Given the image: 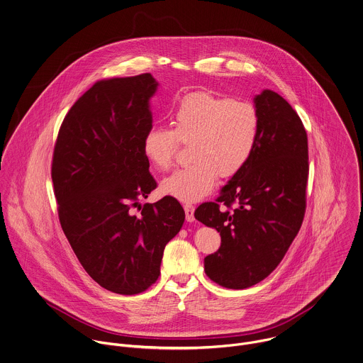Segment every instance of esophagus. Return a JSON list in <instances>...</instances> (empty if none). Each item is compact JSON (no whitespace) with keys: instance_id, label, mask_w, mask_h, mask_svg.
<instances>
[{"instance_id":"1","label":"esophagus","mask_w":363,"mask_h":363,"mask_svg":"<svg viewBox=\"0 0 363 363\" xmlns=\"http://www.w3.org/2000/svg\"><path fill=\"white\" fill-rule=\"evenodd\" d=\"M184 208H185V216H186V220L189 221V223H192V221H195V207L192 206V204H189V203H186L185 206H184Z\"/></svg>"}]
</instances>
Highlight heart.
<instances>
[{"label":"heart","mask_w":363,"mask_h":363,"mask_svg":"<svg viewBox=\"0 0 363 363\" xmlns=\"http://www.w3.org/2000/svg\"><path fill=\"white\" fill-rule=\"evenodd\" d=\"M172 129L150 128L142 142L146 159L160 171L171 167L178 142L191 143L189 167L174 171L160 184L162 195L185 203L207 196L218 175L231 178L250 160L260 132L252 103L207 90L185 94L171 116Z\"/></svg>","instance_id":"1"}]
</instances>
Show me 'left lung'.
<instances>
[{
  "label": "left lung",
  "instance_id": "1",
  "mask_svg": "<svg viewBox=\"0 0 363 363\" xmlns=\"http://www.w3.org/2000/svg\"><path fill=\"white\" fill-rule=\"evenodd\" d=\"M260 117L256 149L247 164L201 203L195 218L216 228L220 249L204 257L210 280L231 289L264 280L296 237L305 216L309 174L308 136L289 103L264 89L253 97Z\"/></svg>",
  "mask_w": 363,
  "mask_h": 363
}]
</instances>
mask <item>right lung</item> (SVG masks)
<instances>
[{"mask_svg": "<svg viewBox=\"0 0 363 363\" xmlns=\"http://www.w3.org/2000/svg\"><path fill=\"white\" fill-rule=\"evenodd\" d=\"M157 87L150 74L94 83L68 111L54 147L62 231L87 274L121 295L156 282L164 247L185 221L171 196L132 213L157 186L142 149Z\"/></svg>", "mask_w": 363, "mask_h": 363, "instance_id": "right-lung-1", "label": "right lung"}]
</instances>
